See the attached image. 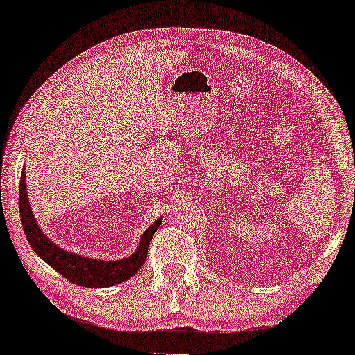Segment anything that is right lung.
<instances>
[{
	"instance_id": "1",
	"label": "right lung",
	"mask_w": 355,
	"mask_h": 355,
	"mask_svg": "<svg viewBox=\"0 0 355 355\" xmlns=\"http://www.w3.org/2000/svg\"><path fill=\"white\" fill-rule=\"evenodd\" d=\"M19 208H21V220L22 227L26 232L28 244L33 252L40 257L43 261H46L53 270L64 276L71 283L84 286V288H110L137 273L140 266L145 263L150 241L162 225V218H158L147 231L140 237L137 250L128 259L123 260H95L89 257H82L77 254H71L61 247H58L55 242L48 239L33 216L32 208L28 205L27 197V184H26V173L21 176V187H19Z\"/></svg>"
}]
</instances>
